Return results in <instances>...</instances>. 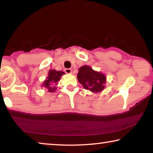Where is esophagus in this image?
<instances>
[{
  "label": "esophagus",
  "instance_id": "1",
  "mask_svg": "<svg viewBox=\"0 0 153 153\" xmlns=\"http://www.w3.org/2000/svg\"><path fill=\"white\" fill-rule=\"evenodd\" d=\"M65 72L67 74H71V73H72V70L70 68H67L65 70Z\"/></svg>",
  "mask_w": 153,
  "mask_h": 153
}]
</instances>
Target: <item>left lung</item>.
<instances>
[{
	"label": "left lung",
	"mask_w": 153,
	"mask_h": 153,
	"mask_svg": "<svg viewBox=\"0 0 153 153\" xmlns=\"http://www.w3.org/2000/svg\"><path fill=\"white\" fill-rule=\"evenodd\" d=\"M79 82L86 90L93 93H99L104 89L106 77L102 73L93 70L91 67H81L77 74Z\"/></svg>",
	"instance_id": "left-lung-1"
}]
</instances>
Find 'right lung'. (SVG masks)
Returning <instances> with one entry per match:
<instances>
[{
	"instance_id": "right-lung-1",
	"label": "right lung",
	"mask_w": 153,
	"mask_h": 153,
	"mask_svg": "<svg viewBox=\"0 0 153 153\" xmlns=\"http://www.w3.org/2000/svg\"><path fill=\"white\" fill-rule=\"evenodd\" d=\"M64 74L65 72H61V71H56L55 70H49L48 76L44 81L42 85L47 88L48 91L50 93L55 92L56 90L57 89L56 85H58V82L60 80L62 75Z\"/></svg>"
}]
</instances>
